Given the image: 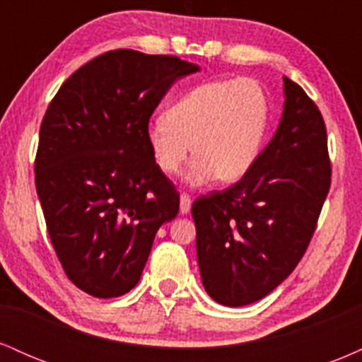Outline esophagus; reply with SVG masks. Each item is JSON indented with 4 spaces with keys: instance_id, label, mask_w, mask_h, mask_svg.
I'll list each match as a JSON object with an SVG mask.
<instances>
[{
    "instance_id": "1",
    "label": "esophagus",
    "mask_w": 362,
    "mask_h": 362,
    "mask_svg": "<svg viewBox=\"0 0 362 362\" xmlns=\"http://www.w3.org/2000/svg\"><path fill=\"white\" fill-rule=\"evenodd\" d=\"M190 207H192V199H190L189 194H180V213L182 214H187L190 211Z\"/></svg>"
}]
</instances>
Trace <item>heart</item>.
<instances>
[{
    "mask_svg": "<svg viewBox=\"0 0 362 362\" xmlns=\"http://www.w3.org/2000/svg\"><path fill=\"white\" fill-rule=\"evenodd\" d=\"M269 110L267 91L253 78L202 83L178 98L167 117L149 122V151L161 173L175 175L192 149L185 172L190 185L236 182L259 160Z\"/></svg>",
    "mask_w": 362,
    "mask_h": 362,
    "instance_id": "obj_1",
    "label": "heart"
}]
</instances>
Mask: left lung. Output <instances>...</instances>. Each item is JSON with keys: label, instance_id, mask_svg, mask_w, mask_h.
<instances>
[{"label": "left lung", "instance_id": "1", "mask_svg": "<svg viewBox=\"0 0 362 362\" xmlns=\"http://www.w3.org/2000/svg\"><path fill=\"white\" fill-rule=\"evenodd\" d=\"M284 97L279 127L250 172L192 204L202 284L224 306L262 300L294 271L330 189L322 114L286 76Z\"/></svg>", "mask_w": 362, "mask_h": 362}]
</instances>
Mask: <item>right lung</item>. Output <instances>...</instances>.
<instances>
[{
  "instance_id": "right-lung-1",
  "label": "right lung",
  "mask_w": 362,
  "mask_h": 362,
  "mask_svg": "<svg viewBox=\"0 0 362 362\" xmlns=\"http://www.w3.org/2000/svg\"><path fill=\"white\" fill-rule=\"evenodd\" d=\"M177 56L117 49L68 78L40 124L35 187L57 259L76 288L122 296L138 284L180 195L149 151V117L178 78Z\"/></svg>"
}]
</instances>
